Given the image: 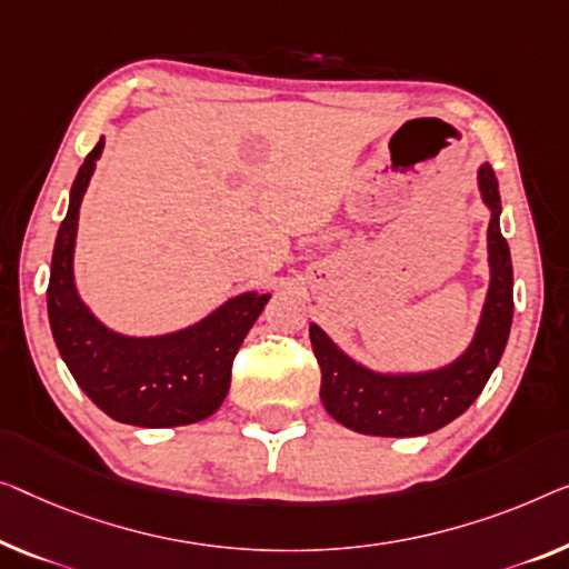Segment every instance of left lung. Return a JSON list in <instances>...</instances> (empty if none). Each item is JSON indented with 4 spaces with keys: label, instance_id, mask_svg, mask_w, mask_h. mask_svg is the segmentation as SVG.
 Segmentation results:
<instances>
[{
    "label": "left lung",
    "instance_id": "1",
    "mask_svg": "<svg viewBox=\"0 0 569 569\" xmlns=\"http://www.w3.org/2000/svg\"><path fill=\"white\" fill-rule=\"evenodd\" d=\"M482 203L490 209V283L472 342L460 358L423 372H380L339 350L325 329L309 325L313 355L321 368V403L342 427L372 437H421L442 429L486 388L506 350L513 319V268L501 234V193L488 163L478 171Z\"/></svg>",
    "mask_w": 569,
    "mask_h": 569
}]
</instances>
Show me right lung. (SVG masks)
Returning a JSON list of instances; mask_svg holds the SVG:
<instances>
[{
  "mask_svg": "<svg viewBox=\"0 0 569 569\" xmlns=\"http://www.w3.org/2000/svg\"><path fill=\"white\" fill-rule=\"evenodd\" d=\"M104 138L76 173L56 237L48 283L50 332L76 383L107 417L146 429L183 427L214 413L230 391L232 360L270 293L244 291L197 325L156 337H130L91 313L76 291L73 250L79 209Z\"/></svg>",
  "mask_w": 569,
  "mask_h": 569,
  "instance_id": "right-lung-1",
  "label": "right lung"
}]
</instances>
